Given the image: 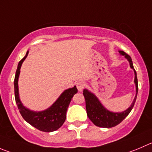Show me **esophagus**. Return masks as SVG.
Instances as JSON below:
<instances>
[{
    "label": "esophagus",
    "instance_id": "1",
    "mask_svg": "<svg viewBox=\"0 0 152 152\" xmlns=\"http://www.w3.org/2000/svg\"><path fill=\"white\" fill-rule=\"evenodd\" d=\"M85 86H86V84L83 82H79V83H76V88L79 91H82L84 89Z\"/></svg>",
    "mask_w": 152,
    "mask_h": 152
}]
</instances>
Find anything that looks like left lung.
<instances>
[{
    "label": "left lung",
    "instance_id": "obj_1",
    "mask_svg": "<svg viewBox=\"0 0 152 152\" xmlns=\"http://www.w3.org/2000/svg\"><path fill=\"white\" fill-rule=\"evenodd\" d=\"M119 53L125 57L130 63V66L134 70V74H135L134 83L136 85V92H137L135 98L130 107L125 111L121 112V113H113V112H110L108 110H106L101 104L98 98L93 93L89 91L87 89H84L83 95L86 99L87 115L91 121L94 123V124H95L97 127L110 128L120 124L130 113L137 100V93H138V80L137 77V72L134 68L132 59L130 55L123 51H119Z\"/></svg>",
    "mask_w": 152,
    "mask_h": 152
}]
</instances>
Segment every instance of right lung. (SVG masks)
Masks as SVG:
<instances>
[{
  "instance_id": "1",
  "label": "right lung",
  "mask_w": 152,
  "mask_h": 152,
  "mask_svg": "<svg viewBox=\"0 0 152 152\" xmlns=\"http://www.w3.org/2000/svg\"><path fill=\"white\" fill-rule=\"evenodd\" d=\"M28 51L23 58L19 61L15 72L14 79L15 99L20 114L25 121L35 128L43 132H52L58 130L63 125L66 115V110L73 95L77 93L76 86L65 90L57 99L56 101L46 110L40 112H34L28 110L21 102L18 94V80L20 74V69L22 63L28 56Z\"/></svg>"
}]
</instances>
